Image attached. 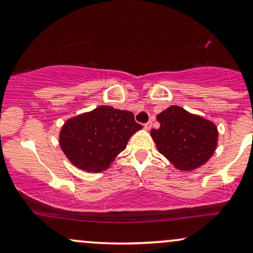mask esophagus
<instances>
[{"mask_svg":"<svg viewBox=\"0 0 253 253\" xmlns=\"http://www.w3.org/2000/svg\"><path fill=\"white\" fill-rule=\"evenodd\" d=\"M152 126H153V123L149 120L148 123L145 124V129H146V130H149L150 128H152Z\"/></svg>","mask_w":253,"mask_h":253,"instance_id":"obj_1","label":"esophagus"}]
</instances>
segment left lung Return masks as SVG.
I'll use <instances>...</instances> for the list:
<instances>
[{"label":"left lung","instance_id":"obj_1","mask_svg":"<svg viewBox=\"0 0 253 253\" xmlns=\"http://www.w3.org/2000/svg\"><path fill=\"white\" fill-rule=\"evenodd\" d=\"M158 129L150 130L159 152L180 170H194L211 158L218 132L211 121L170 106L159 114Z\"/></svg>","mask_w":253,"mask_h":253}]
</instances>
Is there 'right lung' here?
<instances>
[{
	"instance_id": "obj_1",
	"label": "right lung",
	"mask_w": 253,
	"mask_h": 253,
	"mask_svg": "<svg viewBox=\"0 0 253 253\" xmlns=\"http://www.w3.org/2000/svg\"><path fill=\"white\" fill-rule=\"evenodd\" d=\"M141 128L132 112L100 106L66 121L59 145L77 168L99 172L110 167L129 137Z\"/></svg>"
}]
</instances>
